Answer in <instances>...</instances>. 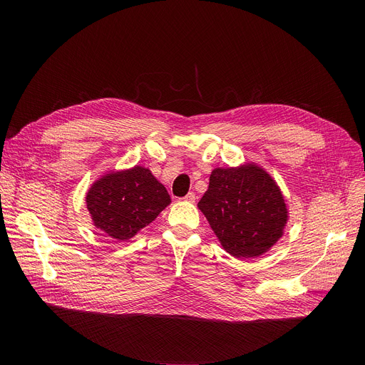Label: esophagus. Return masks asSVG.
I'll return each mask as SVG.
<instances>
[{
	"instance_id": "esophagus-1",
	"label": "esophagus",
	"mask_w": 365,
	"mask_h": 365,
	"mask_svg": "<svg viewBox=\"0 0 365 365\" xmlns=\"http://www.w3.org/2000/svg\"><path fill=\"white\" fill-rule=\"evenodd\" d=\"M183 200H185V201H187V202H195V200H197V198H195V194H194V192H189Z\"/></svg>"
}]
</instances>
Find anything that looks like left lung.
Masks as SVG:
<instances>
[{"label":"left lung","instance_id":"obj_1","mask_svg":"<svg viewBox=\"0 0 365 365\" xmlns=\"http://www.w3.org/2000/svg\"><path fill=\"white\" fill-rule=\"evenodd\" d=\"M198 208L225 250L241 259L269 250L289 217L278 185L255 164L213 170Z\"/></svg>","mask_w":365,"mask_h":365}]
</instances>
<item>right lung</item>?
Returning <instances> with one entry per match:
<instances>
[{"instance_id": "add662e5", "label": "right lung", "mask_w": 365, "mask_h": 365, "mask_svg": "<svg viewBox=\"0 0 365 365\" xmlns=\"http://www.w3.org/2000/svg\"><path fill=\"white\" fill-rule=\"evenodd\" d=\"M86 202L96 227L110 238L127 241L155 220L171 200L150 170L136 165L96 180Z\"/></svg>"}]
</instances>
